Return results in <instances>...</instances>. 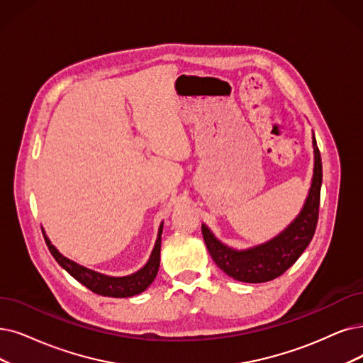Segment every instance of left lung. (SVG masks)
Listing matches in <instances>:
<instances>
[{
	"instance_id": "left-lung-1",
	"label": "left lung",
	"mask_w": 363,
	"mask_h": 363,
	"mask_svg": "<svg viewBox=\"0 0 363 363\" xmlns=\"http://www.w3.org/2000/svg\"><path fill=\"white\" fill-rule=\"evenodd\" d=\"M313 177L306 201L295 219L280 234L252 247L235 249L217 238L213 230L202 223V237L216 262L229 277L244 283H265L277 279L291 268L313 240L318 219L322 187V157L313 133Z\"/></svg>"
}]
</instances>
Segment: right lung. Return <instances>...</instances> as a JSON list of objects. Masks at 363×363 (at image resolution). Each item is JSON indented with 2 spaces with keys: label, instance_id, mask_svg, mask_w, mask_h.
<instances>
[{
  "label": "right lung",
  "instance_id": "right-lung-1",
  "mask_svg": "<svg viewBox=\"0 0 363 363\" xmlns=\"http://www.w3.org/2000/svg\"><path fill=\"white\" fill-rule=\"evenodd\" d=\"M43 229V228H41ZM164 229V222H161L157 229V237L153 245V250L147 259V262L144 264L138 271L128 274V275H107L103 272H98L95 269L86 268L74 260L68 259L64 256L60 250H57L52 244L50 238L46 235V230L43 229V235H45L48 247L55 257V260L60 264L71 277H74L79 283L86 286L94 294L103 295V296H111V298H129L138 295L146 291V289L153 283L156 279V274L159 271V262H161V235Z\"/></svg>",
  "mask_w": 363,
  "mask_h": 363
}]
</instances>
